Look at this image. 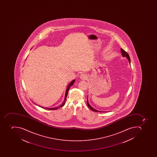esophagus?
<instances>
[{
  "label": "esophagus",
  "instance_id": "34e87169",
  "mask_svg": "<svg viewBox=\"0 0 157 157\" xmlns=\"http://www.w3.org/2000/svg\"><path fill=\"white\" fill-rule=\"evenodd\" d=\"M80 78L82 79H83V80H85V79H86L87 78V75L85 74H83L81 75L80 76Z\"/></svg>",
  "mask_w": 157,
  "mask_h": 157
}]
</instances>
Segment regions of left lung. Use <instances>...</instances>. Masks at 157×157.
<instances>
[{
	"label": "left lung",
	"mask_w": 157,
	"mask_h": 157,
	"mask_svg": "<svg viewBox=\"0 0 157 157\" xmlns=\"http://www.w3.org/2000/svg\"><path fill=\"white\" fill-rule=\"evenodd\" d=\"M121 52H122V56L123 57H126L128 58V62L129 63H131V60H130V56L128 55V53H127V52H125L124 49H123L122 48H121ZM87 105L89 108H90L93 111H95V112H99V113H101V111H98L96 109H93V108H92V106L89 105V102H88V99L87 100Z\"/></svg>",
	"instance_id": "left-lung-1"
}]
</instances>
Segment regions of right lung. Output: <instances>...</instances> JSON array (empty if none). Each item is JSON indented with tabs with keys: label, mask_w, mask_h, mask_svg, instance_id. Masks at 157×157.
I'll return each instance as SVG.
<instances>
[{
	"label": "right lung",
	"mask_w": 157,
	"mask_h": 157,
	"mask_svg": "<svg viewBox=\"0 0 157 157\" xmlns=\"http://www.w3.org/2000/svg\"><path fill=\"white\" fill-rule=\"evenodd\" d=\"M75 82V80H73L70 83L69 85H68V87H67V89H66V94H65V100L63 102V104L61 105L60 106H58L57 108H50V109H48V110H56V109H59L61 107H62L63 105H64L65 104L66 100V98H67V94H68V91H69V90L71 86H72V85L74 84V83ZM43 108V107H42Z\"/></svg>",
	"instance_id": "obj_1"
}]
</instances>
